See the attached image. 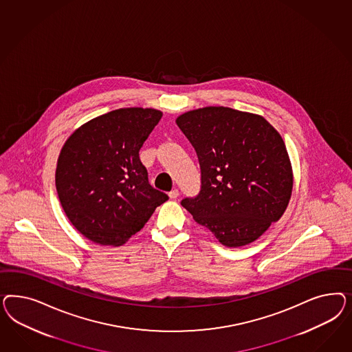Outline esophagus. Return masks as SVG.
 Instances as JSON below:
<instances>
[{"label": "esophagus", "mask_w": 352, "mask_h": 352, "mask_svg": "<svg viewBox=\"0 0 352 352\" xmlns=\"http://www.w3.org/2000/svg\"><path fill=\"white\" fill-rule=\"evenodd\" d=\"M179 196V191L175 188V190H173V191L169 192V197H170L171 200H174V199H177Z\"/></svg>", "instance_id": "34e87169"}]
</instances>
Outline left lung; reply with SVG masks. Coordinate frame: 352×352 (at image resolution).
I'll list each match as a JSON object with an SVG mask.
<instances>
[{"label":"left lung","instance_id":"1","mask_svg":"<svg viewBox=\"0 0 352 352\" xmlns=\"http://www.w3.org/2000/svg\"><path fill=\"white\" fill-rule=\"evenodd\" d=\"M201 168V191L182 200L222 245L256 241L287 210L293 170L285 143L266 118L228 107H204L175 120Z\"/></svg>","mask_w":352,"mask_h":352}]
</instances>
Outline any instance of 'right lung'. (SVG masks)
I'll return each instance as SVG.
<instances>
[{
    "label": "right lung",
    "instance_id": "add662e5",
    "mask_svg": "<svg viewBox=\"0 0 352 352\" xmlns=\"http://www.w3.org/2000/svg\"><path fill=\"white\" fill-rule=\"evenodd\" d=\"M161 116L155 108H120L87 121L65 140L56 192L69 222L90 241L125 244L169 199L149 184L139 159Z\"/></svg>",
    "mask_w": 352,
    "mask_h": 352
}]
</instances>
